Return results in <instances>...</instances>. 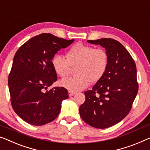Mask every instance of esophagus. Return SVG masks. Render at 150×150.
<instances>
[{"instance_id":"obj_1","label":"esophagus","mask_w":150,"mask_h":150,"mask_svg":"<svg viewBox=\"0 0 150 150\" xmlns=\"http://www.w3.org/2000/svg\"><path fill=\"white\" fill-rule=\"evenodd\" d=\"M75 94H76L75 92H73V91H69V96H70V97L73 96L75 95Z\"/></svg>"}]
</instances>
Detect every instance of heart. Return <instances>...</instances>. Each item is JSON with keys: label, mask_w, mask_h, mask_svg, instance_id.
<instances>
[{"label": "heart", "mask_w": 150, "mask_h": 150, "mask_svg": "<svg viewBox=\"0 0 150 150\" xmlns=\"http://www.w3.org/2000/svg\"><path fill=\"white\" fill-rule=\"evenodd\" d=\"M67 58L57 54L54 56L51 62L54 71L62 78L68 77L71 67L77 66V76L60 81L62 87L73 92L88 88L91 82L100 81L108 67V54L101 48L77 44L68 51Z\"/></svg>", "instance_id": "b5f03b06"}]
</instances>
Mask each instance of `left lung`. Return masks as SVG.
Segmentation results:
<instances>
[{"mask_svg":"<svg viewBox=\"0 0 150 150\" xmlns=\"http://www.w3.org/2000/svg\"><path fill=\"white\" fill-rule=\"evenodd\" d=\"M100 45L108 54V64L103 77L85 92L86 101L80 117L97 129L113 126L127 117L138 91L137 69L130 54L120 42L111 38L88 40Z\"/></svg>","mask_w":150,"mask_h":150,"instance_id":"obj_1","label":"left lung"}]
</instances>
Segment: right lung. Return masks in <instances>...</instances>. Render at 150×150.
I'll return each mask as SVG.
<instances>
[{"label":"right lung","mask_w":150,"mask_h":150,"mask_svg":"<svg viewBox=\"0 0 150 150\" xmlns=\"http://www.w3.org/2000/svg\"><path fill=\"white\" fill-rule=\"evenodd\" d=\"M74 40L42 33L27 41L15 53L8 79L11 101L15 113L28 123L41 126L59 115L62 102L69 93L63 87L46 91L57 80L51 62L58 51Z\"/></svg>","instance_id":"1"}]
</instances>
